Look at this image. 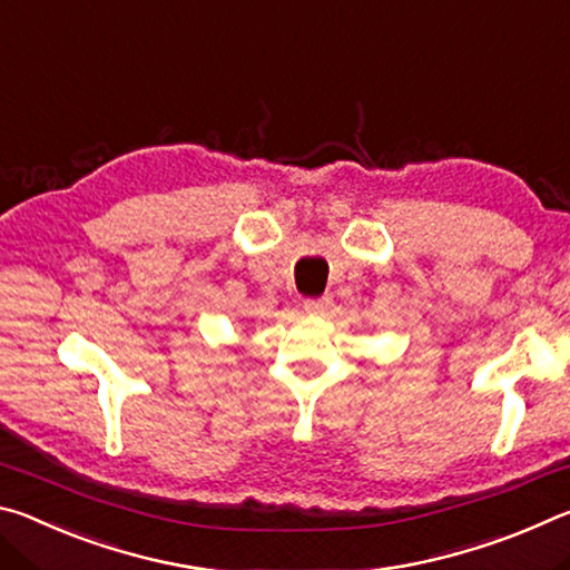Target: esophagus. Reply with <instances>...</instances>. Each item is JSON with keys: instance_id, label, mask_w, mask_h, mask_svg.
I'll return each instance as SVG.
<instances>
[{"instance_id": "34e87169", "label": "esophagus", "mask_w": 570, "mask_h": 570, "mask_svg": "<svg viewBox=\"0 0 570 570\" xmlns=\"http://www.w3.org/2000/svg\"><path fill=\"white\" fill-rule=\"evenodd\" d=\"M332 308V298L330 296H320V298H306L304 302V312L312 314V316H324L330 314Z\"/></svg>"}]
</instances>
